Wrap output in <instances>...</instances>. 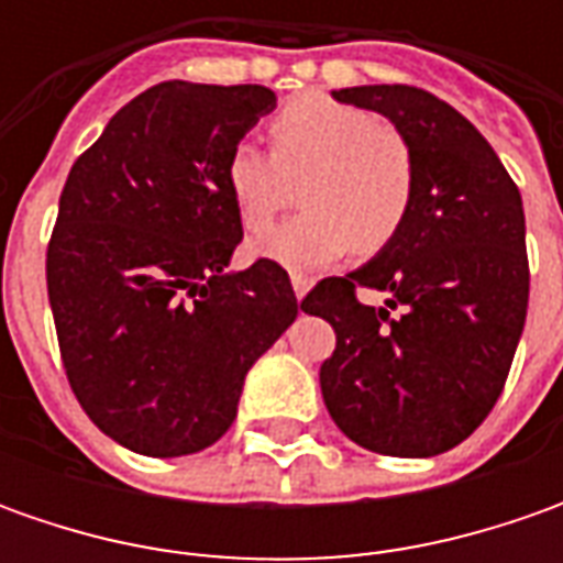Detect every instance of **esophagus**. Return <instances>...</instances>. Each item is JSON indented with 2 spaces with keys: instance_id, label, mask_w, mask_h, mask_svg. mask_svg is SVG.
I'll return each instance as SVG.
<instances>
[{
  "instance_id": "obj_1",
  "label": "esophagus",
  "mask_w": 563,
  "mask_h": 563,
  "mask_svg": "<svg viewBox=\"0 0 563 563\" xmlns=\"http://www.w3.org/2000/svg\"><path fill=\"white\" fill-rule=\"evenodd\" d=\"M291 285H294V294H297V297H303V294L310 291V285H313V282H310L303 272H291Z\"/></svg>"
}]
</instances>
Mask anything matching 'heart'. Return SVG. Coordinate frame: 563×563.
<instances>
[{
    "instance_id": "obj_1",
    "label": "heart",
    "mask_w": 563,
    "mask_h": 563,
    "mask_svg": "<svg viewBox=\"0 0 563 563\" xmlns=\"http://www.w3.org/2000/svg\"><path fill=\"white\" fill-rule=\"evenodd\" d=\"M272 153L238 143L225 187L247 234H263L300 185L303 212L256 241V253L288 269H319L357 247L382 250L404 225L417 165L398 124L369 109L303 93L269 121Z\"/></svg>"
}]
</instances>
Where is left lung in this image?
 <instances>
[{
    "label": "left lung",
    "mask_w": 563,
    "mask_h": 563,
    "mask_svg": "<svg viewBox=\"0 0 563 563\" xmlns=\"http://www.w3.org/2000/svg\"><path fill=\"white\" fill-rule=\"evenodd\" d=\"M332 97L398 124L417 181L398 234L300 303L335 329L322 400L360 448L432 457L470 439L505 391L530 303L523 200L486 137L439 97L407 84ZM357 287L388 292L386 307L360 305Z\"/></svg>",
    "instance_id": "1"
}]
</instances>
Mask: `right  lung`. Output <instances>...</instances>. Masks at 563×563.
Segmentation results:
<instances>
[{"instance_id": "right-lung-1", "label": "right lung", "mask_w": 563, "mask_h": 563, "mask_svg": "<svg viewBox=\"0 0 563 563\" xmlns=\"http://www.w3.org/2000/svg\"><path fill=\"white\" fill-rule=\"evenodd\" d=\"M275 109L260 84L165 80L121 106L58 197L46 288L84 413L146 457L219 442L250 366L297 319L275 260L225 272L244 238L225 163Z\"/></svg>"}]
</instances>
